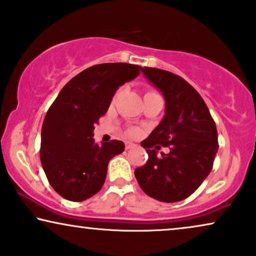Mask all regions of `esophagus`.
Wrapping results in <instances>:
<instances>
[{"mask_svg": "<svg viewBox=\"0 0 256 256\" xmlns=\"http://www.w3.org/2000/svg\"><path fill=\"white\" fill-rule=\"evenodd\" d=\"M134 143H125V148H126V150H128V148H134Z\"/></svg>", "mask_w": 256, "mask_h": 256, "instance_id": "esophagus-1", "label": "esophagus"}]
</instances>
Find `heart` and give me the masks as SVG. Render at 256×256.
Returning <instances> with one entry per match:
<instances>
[{
	"instance_id": "heart-1",
	"label": "heart",
	"mask_w": 256,
	"mask_h": 256,
	"mask_svg": "<svg viewBox=\"0 0 256 256\" xmlns=\"http://www.w3.org/2000/svg\"><path fill=\"white\" fill-rule=\"evenodd\" d=\"M119 94H120V90H118L117 92L114 93V96H113V98H112L113 102H114L116 100L118 99ZM154 94H158V93L154 92V90H146V92H145V94H144V98H146V96H154ZM126 134H128V137H136V136L138 134V130H137V128H128V130H126Z\"/></svg>"
}]
</instances>
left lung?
Instances as JSON below:
<instances>
[{
	"mask_svg": "<svg viewBox=\"0 0 256 256\" xmlns=\"http://www.w3.org/2000/svg\"><path fill=\"white\" fill-rule=\"evenodd\" d=\"M144 76L166 98V116L140 143L148 162L134 170L142 190L160 202L174 203L195 192L212 169L218 150V130L200 93L177 74L145 67ZM169 147V154L156 150Z\"/></svg>",
	"mask_w": 256,
	"mask_h": 256,
	"instance_id": "obj_1",
	"label": "left lung"
}]
</instances>
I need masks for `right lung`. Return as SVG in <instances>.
<instances>
[{
  "label": "right lung",
  "instance_id": "1",
  "mask_svg": "<svg viewBox=\"0 0 256 256\" xmlns=\"http://www.w3.org/2000/svg\"><path fill=\"white\" fill-rule=\"evenodd\" d=\"M143 70L131 64H100L70 79L48 108L41 130L40 160L56 192L82 202L100 192L108 162L124 151L120 140L98 145L93 130L119 86Z\"/></svg>",
  "mask_w": 256,
  "mask_h": 256
}]
</instances>
